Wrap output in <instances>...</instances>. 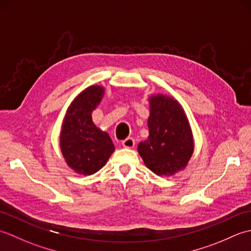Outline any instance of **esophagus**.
Returning a JSON list of instances; mask_svg holds the SVG:
<instances>
[{
  "label": "esophagus",
  "mask_w": 251,
  "mask_h": 251,
  "mask_svg": "<svg viewBox=\"0 0 251 251\" xmlns=\"http://www.w3.org/2000/svg\"><path fill=\"white\" fill-rule=\"evenodd\" d=\"M122 146L124 148H127V149H131L135 147V140L134 138H126L125 140L122 141Z\"/></svg>",
  "instance_id": "esophagus-1"
}]
</instances>
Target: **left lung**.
<instances>
[{
  "mask_svg": "<svg viewBox=\"0 0 251 251\" xmlns=\"http://www.w3.org/2000/svg\"><path fill=\"white\" fill-rule=\"evenodd\" d=\"M149 137L138 152L146 166L158 176H173L183 169L194 150L193 136L182 106L164 95L150 98Z\"/></svg>",
  "mask_w": 251,
  "mask_h": 251,
  "instance_id": "obj_1",
  "label": "left lung"
}]
</instances>
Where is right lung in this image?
<instances>
[{
	"label": "right lung",
	"instance_id": "right-lung-1",
	"mask_svg": "<svg viewBox=\"0 0 251 251\" xmlns=\"http://www.w3.org/2000/svg\"><path fill=\"white\" fill-rule=\"evenodd\" d=\"M104 88L89 86L69 106L62 123L60 149L69 167L82 175H93L102 168L115 150L110 136L96 127L93 111L103 97Z\"/></svg>",
	"mask_w": 251,
	"mask_h": 251
}]
</instances>
